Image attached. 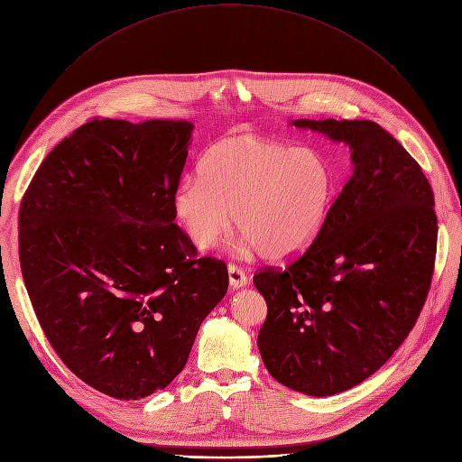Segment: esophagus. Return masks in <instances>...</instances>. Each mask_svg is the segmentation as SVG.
Returning a JSON list of instances; mask_svg holds the SVG:
<instances>
[{"instance_id":"obj_1","label":"esophagus","mask_w":462,"mask_h":462,"mask_svg":"<svg viewBox=\"0 0 462 462\" xmlns=\"http://www.w3.org/2000/svg\"><path fill=\"white\" fill-rule=\"evenodd\" d=\"M228 280H230V285H232L234 289H237V287L246 285L248 276H246L245 271H243L241 267H237L236 263H228Z\"/></svg>"}]
</instances>
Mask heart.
Wrapping results in <instances>:
<instances>
[{"label": "heart", "instance_id": "1", "mask_svg": "<svg viewBox=\"0 0 462 462\" xmlns=\"http://www.w3.org/2000/svg\"><path fill=\"white\" fill-rule=\"evenodd\" d=\"M197 179L173 195V212L199 250H212L232 226L243 250L267 260L297 254L319 234L329 209L335 175L324 154L241 134L208 147Z\"/></svg>", "mask_w": 462, "mask_h": 462}]
</instances>
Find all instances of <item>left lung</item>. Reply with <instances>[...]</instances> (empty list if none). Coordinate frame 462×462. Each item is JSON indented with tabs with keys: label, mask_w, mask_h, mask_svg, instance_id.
<instances>
[{
	"label": "left lung",
	"mask_w": 462,
	"mask_h": 462,
	"mask_svg": "<svg viewBox=\"0 0 462 462\" xmlns=\"http://www.w3.org/2000/svg\"><path fill=\"white\" fill-rule=\"evenodd\" d=\"M292 125L346 142L354 175L302 253L254 274L267 302L258 348L282 385L331 396L380 370L420 317L437 256L435 195L422 167L374 121Z\"/></svg>",
	"instance_id": "1"
}]
</instances>
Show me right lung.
Masks as SVG:
<instances>
[{
  "instance_id": "add662e5",
  "label": "right lung",
  "mask_w": 462,
  "mask_h": 462,
  "mask_svg": "<svg viewBox=\"0 0 462 462\" xmlns=\"http://www.w3.org/2000/svg\"><path fill=\"white\" fill-rule=\"evenodd\" d=\"M193 125L92 117L36 170L20 206V267L62 363L116 400L145 398L184 368L228 289L173 223Z\"/></svg>"
}]
</instances>
